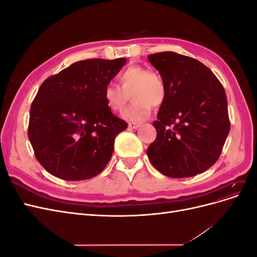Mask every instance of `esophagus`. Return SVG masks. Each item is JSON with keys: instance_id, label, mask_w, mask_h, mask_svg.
<instances>
[{"instance_id": "esophagus-1", "label": "esophagus", "mask_w": 257, "mask_h": 257, "mask_svg": "<svg viewBox=\"0 0 257 257\" xmlns=\"http://www.w3.org/2000/svg\"><path fill=\"white\" fill-rule=\"evenodd\" d=\"M139 126H141V124H139V123H128V127H130V128L136 130V128H138Z\"/></svg>"}]
</instances>
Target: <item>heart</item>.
Listing matches in <instances>:
<instances>
[{"instance_id":"1","label":"heart","mask_w":257,"mask_h":257,"mask_svg":"<svg viewBox=\"0 0 257 257\" xmlns=\"http://www.w3.org/2000/svg\"><path fill=\"white\" fill-rule=\"evenodd\" d=\"M119 87L107 84L103 97L107 107L113 112H121L131 96L133 105L122 113L130 122H143L149 118L151 109L164 103L166 97V85L160 74L151 72L141 65H130L118 76Z\"/></svg>"}]
</instances>
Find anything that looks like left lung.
I'll return each mask as SVG.
<instances>
[{
    "mask_svg": "<svg viewBox=\"0 0 257 257\" xmlns=\"http://www.w3.org/2000/svg\"><path fill=\"white\" fill-rule=\"evenodd\" d=\"M166 85L153 122L157 138L147 150L152 165L170 178L206 172L219 159L229 133L227 98L201 62L172 51L150 54Z\"/></svg>",
    "mask_w": 257,
    "mask_h": 257,
    "instance_id": "left-lung-1",
    "label": "left lung"
}]
</instances>
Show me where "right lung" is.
Listing matches in <instances>:
<instances>
[{
  "instance_id": "obj_1",
  "label": "right lung",
  "mask_w": 257,
  "mask_h": 257,
  "mask_svg": "<svg viewBox=\"0 0 257 257\" xmlns=\"http://www.w3.org/2000/svg\"><path fill=\"white\" fill-rule=\"evenodd\" d=\"M125 63V58L83 60L42 83L31 105L28 134L49 174L80 181L106 167L127 123L107 107L103 92Z\"/></svg>"
}]
</instances>
